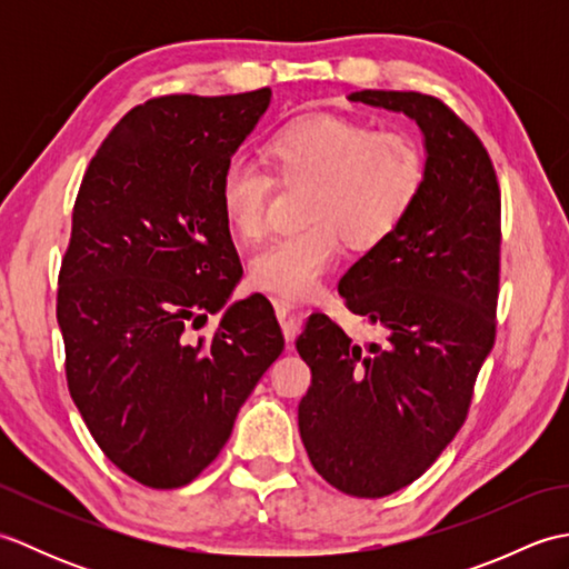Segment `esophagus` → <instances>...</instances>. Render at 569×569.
Returning <instances> with one entry per match:
<instances>
[{"mask_svg":"<svg viewBox=\"0 0 569 569\" xmlns=\"http://www.w3.org/2000/svg\"><path fill=\"white\" fill-rule=\"evenodd\" d=\"M271 303H273V308H276L278 320H281V325H283L286 335H293V332L298 330L300 318H303V308H300L298 303H293V300L281 298V296L271 298Z\"/></svg>","mask_w":569,"mask_h":569,"instance_id":"1","label":"esophagus"}]
</instances>
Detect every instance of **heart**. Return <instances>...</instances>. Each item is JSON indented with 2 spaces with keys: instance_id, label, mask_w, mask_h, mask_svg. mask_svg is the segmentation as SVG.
<instances>
[{
  "instance_id": "obj_1",
  "label": "heart",
  "mask_w": 569,
  "mask_h": 569,
  "mask_svg": "<svg viewBox=\"0 0 569 569\" xmlns=\"http://www.w3.org/2000/svg\"><path fill=\"white\" fill-rule=\"evenodd\" d=\"M263 151L283 186H312L306 204L310 227L271 239L249 261L251 283L281 298L316 291L340 257L342 239L355 249L389 239L426 180V156L408 131H377L345 117H300L273 131ZM217 196L241 239L266 232L273 180L261 166L244 156L229 159Z\"/></svg>"
}]
</instances>
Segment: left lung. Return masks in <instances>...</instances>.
<instances>
[{
	"label": "left lung",
	"instance_id": "1",
	"mask_svg": "<svg viewBox=\"0 0 569 569\" xmlns=\"http://www.w3.org/2000/svg\"><path fill=\"white\" fill-rule=\"evenodd\" d=\"M347 100L413 119L426 180L403 224L340 281L347 308L383 342L355 345L322 312L298 335L312 371L298 428L325 481L381 499L416 481L467 418L497 337L501 192L479 137L438 98L361 90Z\"/></svg>",
	"mask_w": 569,
	"mask_h": 569
}]
</instances>
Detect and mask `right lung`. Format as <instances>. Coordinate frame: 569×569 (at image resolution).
<instances>
[{
	"label": "right lung",
	"mask_w": 569,
	"mask_h": 569,
	"mask_svg": "<svg viewBox=\"0 0 569 569\" xmlns=\"http://www.w3.org/2000/svg\"><path fill=\"white\" fill-rule=\"evenodd\" d=\"M269 102V88L149 100L80 183L58 276L68 389L94 442L143 487L196 479L283 352L269 300L229 303L244 271L217 196ZM210 311L221 325L198 336Z\"/></svg>",
	"instance_id": "right-lung-1"
}]
</instances>
